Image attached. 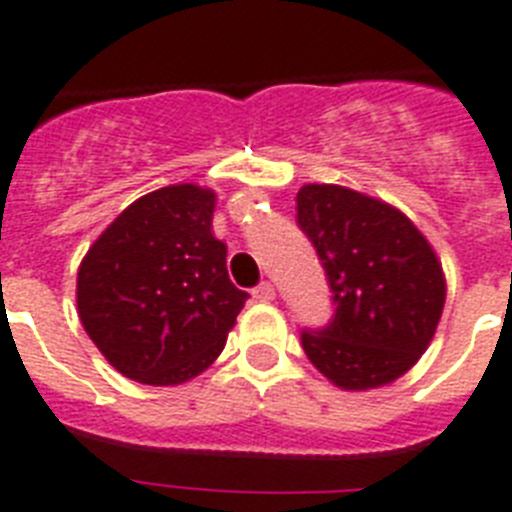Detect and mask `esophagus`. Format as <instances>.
<instances>
[{
	"mask_svg": "<svg viewBox=\"0 0 512 512\" xmlns=\"http://www.w3.org/2000/svg\"><path fill=\"white\" fill-rule=\"evenodd\" d=\"M252 296H255L257 301H273V299H275L273 283H270V281H262L260 286L252 288Z\"/></svg>",
	"mask_w": 512,
	"mask_h": 512,
	"instance_id": "1",
	"label": "esophagus"
}]
</instances>
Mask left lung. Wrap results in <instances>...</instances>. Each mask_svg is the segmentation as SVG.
<instances>
[{
    "label": "left lung",
    "instance_id": "obj_1",
    "mask_svg": "<svg viewBox=\"0 0 512 512\" xmlns=\"http://www.w3.org/2000/svg\"><path fill=\"white\" fill-rule=\"evenodd\" d=\"M296 224L314 244L335 314L301 332L304 353L340 389H376L410 371L446 301L441 262L404 213L340 185H304Z\"/></svg>",
    "mask_w": 512,
    "mask_h": 512
}]
</instances>
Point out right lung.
<instances>
[{
  "label": "right lung",
  "instance_id": "right-lung-1",
  "mask_svg": "<svg viewBox=\"0 0 512 512\" xmlns=\"http://www.w3.org/2000/svg\"><path fill=\"white\" fill-rule=\"evenodd\" d=\"M213 206L216 195L198 185L154 190L102 231L79 265V319L128 379L175 386L203 373L250 299L229 281Z\"/></svg>",
  "mask_w": 512,
  "mask_h": 512
}]
</instances>
